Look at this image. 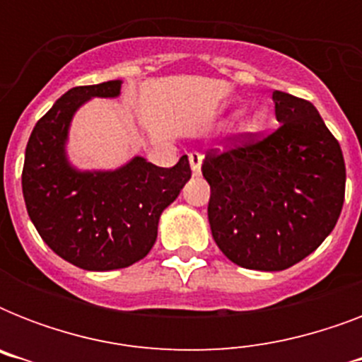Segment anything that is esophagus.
Instances as JSON below:
<instances>
[{
  "label": "esophagus",
  "mask_w": 362,
  "mask_h": 362,
  "mask_svg": "<svg viewBox=\"0 0 362 362\" xmlns=\"http://www.w3.org/2000/svg\"><path fill=\"white\" fill-rule=\"evenodd\" d=\"M201 163H203V156L199 152L189 153V165H192L193 175H199L201 173Z\"/></svg>",
  "instance_id": "34e87169"
}]
</instances>
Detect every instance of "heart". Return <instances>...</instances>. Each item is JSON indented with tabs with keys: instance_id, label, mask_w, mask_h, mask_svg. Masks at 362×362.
Instances as JSON below:
<instances>
[{
	"instance_id": "obj_1",
	"label": "heart",
	"mask_w": 362,
	"mask_h": 362,
	"mask_svg": "<svg viewBox=\"0 0 362 362\" xmlns=\"http://www.w3.org/2000/svg\"><path fill=\"white\" fill-rule=\"evenodd\" d=\"M264 120H267V116H264V112H255V115H252L246 120V129L247 131L263 129Z\"/></svg>"
}]
</instances>
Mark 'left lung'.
Returning <instances> with one entry per match:
<instances>
[{"instance_id":"obj_1","label":"left lung","mask_w":362,"mask_h":362,"mask_svg":"<svg viewBox=\"0 0 362 362\" xmlns=\"http://www.w3.org/2000/svg\"><path fill=\"white\" fill-rule=\"evenodd\" d=\"M280 127L229 136L203 159L209 221L227 259L252 270L303 261L334 229L346 193V163L306 99L272 92Z\"/></svg>"}]
</instances>
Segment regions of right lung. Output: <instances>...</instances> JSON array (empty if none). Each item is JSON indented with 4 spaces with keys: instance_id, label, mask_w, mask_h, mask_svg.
I'll use <instances>...</instances> for the list:
<instances>
[{
    "instance_id": "obj_1",
    "label": "right lung",
    "mask_w": 362,
    "mask_h": 362,
    "mask_svg": "<svg viewBox=\"0 0 362 362\" xmlns=\"http://www.w3.org/2000/svg\"><path fill=\"white\" fill-rule=\"evenodd\" d=\"M120 81L76 86L37 122L25 146L22 193L37 233L84 270H115L146 257L159 216L192 178L187 156L163 169L135 158L118 170L81 173L65 158L75 110L90 98H116Z\"/></svg>"
}]
</instances>
